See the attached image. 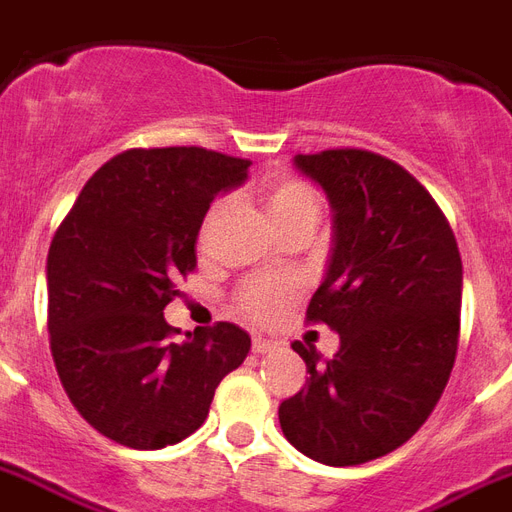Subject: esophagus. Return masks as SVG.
Masks as SVG:
<instances>
[{
    "instance_id": "esophagus-1",
    "label": "esophagus",
    "mask_w": 512,
    "mask_h": 512,
    "mask_svg": "<svg viewBox=\"0 0 512 512\" xmlns=\"http://www.w3.org/2000/svg\"><path fill=\"white\" fill-rule=\"evenodd\" d=\"M273 349H276V343L273 341H265V338H255V341H252V351H255V354H271Z\"/></svg>"
}]
</instances>
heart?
Segmentation results:
<instances>
[{"instance_id": "obj_1", "label": "heart", "mask_w": 512, "mask_h": 512, "mask_svg": "<svg viewBox=\"0 0 512 512\" xmlns=\"http://www.w3.org/2000/svg\"><path fill=\"white\" fill-rule=\"evenodd\" d=\"M265 209L268 217L276 225V230L290 225L298 220H319V195L311 185H306L303 179L295 177H279L271 179L263 190ZM222 212H225V201H214L206 212L204 222H201V247H206L212 241L214 230L220 225ZM292 298V287L282 282H247L236 295V306L247 319L265 325L276 319V314L282 311V306Z\"/></svg>"}]
</instances>
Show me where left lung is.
<instances>
[{
    "instance_id": "obj_1",
    "label": "left lung",
    "mask_w": 512,
    "mask_h": 512,
    "mask_svg": "<svg viewBox=\"0 0 512 512\" xmlns=\"http://www.w3.org/2000/svg\"><path fill=\"white\" fill-rule=\"evenodd\" d=\"M333 206V257L308 322L341 335L333 360L292 343L311 378L279 405L284 438L330 467L411 440L448 384L459 346L462 257L416 177L368 150L295 155Z\"/></svg>"
}]
</instances>
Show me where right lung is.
<instances>
[{
	"instance_id": "right-lung-1",
	"label": "right lung",
	"mask_w": 512,
	"mask_h": 512,
	"mask_svg": "<svg viewBox=\"0 0 512 512\" xmlns=\"http://www.w3.org/2000/svg\"><path fill=\"white\" fill-rule=\"evenodd\" d=\"M249 161L204 147L126 150L77 195L48 252L50 351L66 395L93 429L152 451L193 435L214 389L249 354L230 322L174 341L163 319L195 268L214 195L247 179Z\"/></svg>"
}]
</instances>
